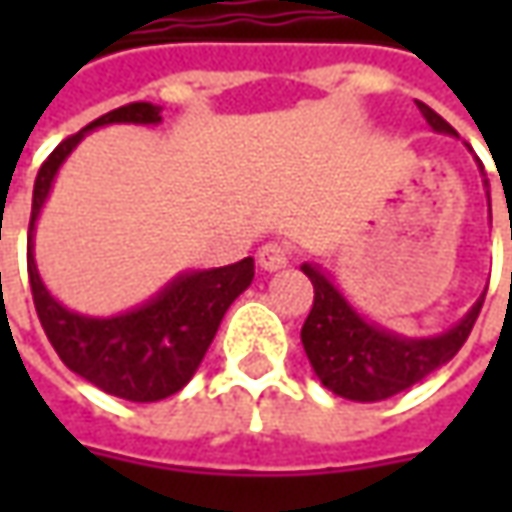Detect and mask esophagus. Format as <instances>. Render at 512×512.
<instances>
[{
  "mask_svg": "<svg viewBox=\"0 0 512 512\" xmlns=\"http://www.w3.org/2000/svg\"><path fill=\"white\" fill-rule=\"evenodd\" d=\"M256 259H259V267L262 270H282V267L290 265V259H293V250L285 242H267V245L259 247V253H256Z\"/></svg>",
  "mask_w": 512,
  "mask_h": 512,
  "instance_id": "obj_1",
  "label": "esophagus"
}]
</instances>
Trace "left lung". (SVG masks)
<instances>
[{"label":"left lung","instance_id":"8db88e82","mask_svg":"<svg viewBox=\"0 0 512 512\" xmlns=\"http://www.w3.org/2000/svg\"><path fill=\"white\" fill-rule=\"evenodd\" d=\"M416 105L430 128L439 133H456L436 110L427 108L424 102ZM302 270L313 282V307L302 327L307 359L327 390L350 402L390 399L450 362L467 342L484 305L482 296L467 310L462 322L444 330L442 336L404 339L359 316L319 267L302 265Z\"/></svg>","mask_w":512,"mask_h":512}]
</instances>
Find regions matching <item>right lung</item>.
<instances>
[{"mask_svg":"<svg viewBox=\"0 0 512 512\" xmlns=\"http://www.w3.org/2000/svg\"><path fill=\"white\" fill-rule=\"evenodd\" d=\"M130 122V125H159L162 108L150 102H133L90 122L88 128L68 136L45 159L33 185V207L28 227V279L36 316L48 333L53 350L73 373L96 384L110 396L128 402H159L179 393L205 359L222 316L239 293L253 282V259L213 270H193L176 276L150 302L136 310L96 319L73 313L59 305L42 285L33 262V227L39 210L48 199L56 170L93 128Z\"/></svg>","mask_w":512,"mask_h":512,"instance_id":"obj_1","label":"right lung"}]
</instances>
